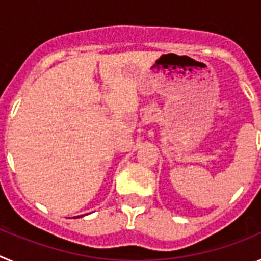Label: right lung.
I'll return each instance as SVG.
<instances>
[{
    "mask_svg": "<svg viewBox=\"0 0 261 261\" xmlns=\"http://www.w3.org/2000/svg\"><path fill=\"white\" fill-rule=\"evenodd\" d=\"M74 218H75V217H74Z\"/></svg>",
    "mask_w": 261,
    "mask_h": 261,
    "instance_id": "right-lung-1",
    "label": "right lung"
}]
</instances>
